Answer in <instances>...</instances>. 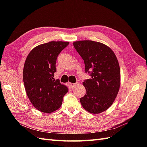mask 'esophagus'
Segmentation results:
<instances>
[{"mask_svg": "<svg viewBox=\"0 0 147 147\" xmlns=\"http://www.w3.org/2000/svg\"><path fill=\"white\" fill-rule=\"evenodd\" d=\"M69 86H70L71 87H72V88H73V87L75 86L76 85V83H69Z\"/></svg>", "mask_w": 147, "mask_h": 147, "instance_id": "obj_1", "label": "esophagus"}]
</instances>
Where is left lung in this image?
I'll list each match as a JSON object with an SVG mask.
<instances>
[{
  "instance_id": "8db88e82",
  "label": "left lung",
  "mask_w": 147,
  "mask_h": 147,
  "mask_svg": "<svg viewBox=\"0 0 147 147\" xmlns=\"http://www.w3.org/2000/svg\"><path fill=\"white\" fill-rule=\"evenodd\" d=\"M91 78L83 85L86 94L80 98L83 107L92 114L107 110L113 104L120 87V67L114 52L102 43L83 40L73 43Z\"/></svg>"
}]
</instances>
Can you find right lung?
I'll use <instances>...</instances> for the list:
<instances>
[{
  "label": "right lung",
  "instance_id": "1",
  "mask_svg": "<svg viewBox=\"0 0 147 147\" xmlns=\"http://www.w3.org/2000/svg\"><path fill=\"white\" fill-rule=\"evenodd\" d=\"M67 42H50L34 48L27 56L23 69L26 94L37 110L51 113L61 107L68 88L55 80V64Z\"/></svg>",
  "mask_w": 147,
  "mask_h": 147
}]
</instances>
